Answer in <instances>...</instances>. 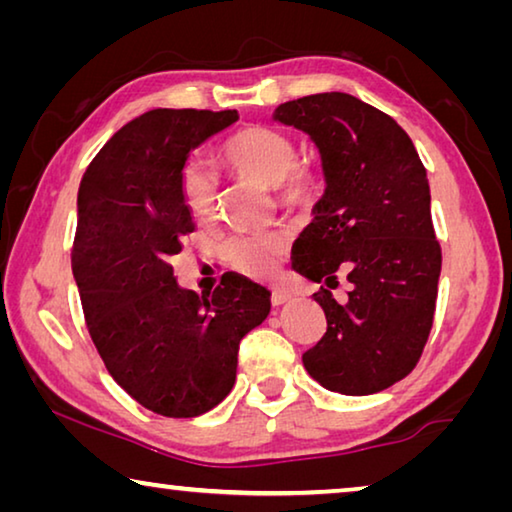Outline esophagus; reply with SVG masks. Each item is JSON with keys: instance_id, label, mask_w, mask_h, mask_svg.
I'll use <instances>...</instances> for the list:
<instances>
[{"instance_id": "34e87169", "label": "esophagus", "mask_w": 512, "mask_h": 512, "mask_svg": "<svg viewBox=\"0 0 512 512\" xmlns=\"http://www.w3.org/2000/svg\"><path fill=\"white\" fill-rule=\"evenodd\" d=\"M291 300V293L289 291H273L271 293V302H273V307H280V305H284V302H289Z\"/></svg>"}]
</instances>
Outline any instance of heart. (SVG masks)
I'll return each instance as SVG.
<instances>
[{
  "label": "heart",
  "mask_w": 512,
  "mask_h": 512,
  "mask_svg": "<svg viewBox=\"0 0 512 512\" xmlns=\"http://www.w3.org/2000/svg\"><path fill=\"white\" fill-rule=\"evenodd\" d=\"M223 158L237 171L248 173L264 185H271L282 205H309L318 192V173L305 162H298V146L289 135L268 126H250L232 135L223 144ZM183 198L187 210L198 221L216 216V180L203 164L189 162L183 171ZM287 237L277 230L237 235L225 244V257L237 271L266 277L273 273L284 253Z\"/></svg>",
  "instance_id": "b5f03b06"
}]
</instances>
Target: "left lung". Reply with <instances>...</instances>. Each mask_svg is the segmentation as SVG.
<instances>
[{
  "mask_svg": "<svg viewBox=\"0 0 512 512\" xmlns=\"http://www.w3.org/2000/svg\"><path fill=\"white\" fill-rule=\"evenodd\" d=\"M273 119L314 140L327 185L293 268L329 288L339 272L351 282L345 303L314 293L327 332L302 363L327 391L379 393L415 368L433 325L443 255L427 169L404 128L352 94L287 101Z\"/></svg>",
  "mask_w": 512,
  "mask_h": 512,
  "instance_id": "left-lung-1",
  "label": "left lung"
}]
</instances>
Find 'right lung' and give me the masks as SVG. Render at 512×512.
I'll return each mask as SVG.
<instances>
[{
	"instance_id": "1",
	"label": "right lung",
	"mask_w": 512,
	"mask_h": 512,
	"mask_svg": "<svg viewBox=\"0 0 512 512\" xmlns=\"http://www.w3.org/2000/svg\"><path fill=\"white\" fill-rule=\"evenodd\" d=\"M237 119L144 112L103 144L79 187L72 271L85 325L112 379L167 418H196L232 391L239 343L271 311V293L244 275L225 273L198 298L171 266L196 228L183 198L189 153Z\"/></svg>"
}]
</instances>
